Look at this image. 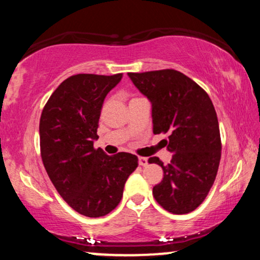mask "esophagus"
<instances>
[{"label": "esophagus", "mask_w": 260, "mask_h": 260, "mask_svg": "<svg viewBox=\"0 0 260 260\" xmlns=\"http://www.w3.org/2000/svg\"><path fill=\"white\" fill-rule=\"evenodd\" d=\"M148 164V159L145 157H139V165L141 166H146Z\"/></svg>", "instance_id": "34e87169"}]
</instances>
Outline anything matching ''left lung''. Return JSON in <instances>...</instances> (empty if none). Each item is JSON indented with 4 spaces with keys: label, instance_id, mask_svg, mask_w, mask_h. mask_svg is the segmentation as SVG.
<instances>
[{
    "label": "left lung",
    "instance_id": "8db88e82",
    "mask_svg": "<svg viewBox=\"0 0 260 260\" xmlns=\"http://www.w3.org/2000/svg\"><path fill=\"white\" fill-rule=\"evenodd\" d=\"M128 76L152 103L153 133L169 134L170 164L148 159L164 172L153 197L172 214L192 212L208 195L220 164L219 121L212 100L196 82L172 69Z\"/></svg>",
    "mask_w": 260,
    "mask_h": 260
}]
</instances>
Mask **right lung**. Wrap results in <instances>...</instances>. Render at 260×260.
<instances>
[{
  "mask_svg": "<svg viewBox=\"0 0 260 260\" xmlns=\"http://www.w3.org/2000/svg\"><path fill=\"white\" fill-rule=\"evenodd\" d=\"M122 78L78 74L60 83L40 117V152L54 188L76 212L105 216L119 205L138 157L94 148L103 101Z\"/></svg>",
  "mask_w": 260,
  "mask_h": 260,
  "instance_id": "obj_1",
  "label": "right lung"
}]
</instances>
